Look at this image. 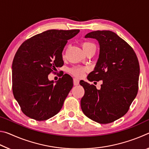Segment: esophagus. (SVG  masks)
I'll list each match as a JSON object with an SVG mask.
<instances>
[{
  "label": "esophagus",
  "mask_w": 149,
  "mask_h": 149,
  "mask_svg": "<svg viewBox=\"0 0 149 149\" xmlns=\"http://www.w3.org/2000/svg\"><path fill=\"white\" fill-rule=\"evenodd\" d=\"M79 84V80L77 79V78H74V85H77Z\"/></svg>",
  "instance_id": "obj_1"
}]
</instances>
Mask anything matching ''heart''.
<instances>
[{
    "mask_svg": "<svg viewBox=\"0 0 149 149\" xmlns=\"http://www.w3.org/2000/svg\"><path fill=\"white\" fill-rule=\"evenodd\" d=\"M82 47L84 49V51L86 52L87 50L91 49V47H95V45L93 42L90 41H84L82 43ZM63 56H64V51L63 52ZM88 70V68L85 66H80V65H77V66H73L71 68L68 70V72L70 74L74 75L75 77H81L84 75L85 72H86Z\"/></svg>",
    "mask_w": 149,
    "mask_h": 149,
    "instance_id": "obj_1",
    "label": "heart"
}]
</instances>
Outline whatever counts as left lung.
I'll list each match as a JSON object with an SVG mask.
<instances>
[{
    "label": "left lung",
    "instance_id": "obj_1",
    "mask_svg": "<svg viewBox=\"0 0 149 149\" xmlns=\"http://www.w3.org/2000/svg\"><path fill=\"white\" fill-rule=\"evenodd\" d=\"M85 38L96 39L100 45L99 58L89 81L102 80L100 89L81 81L85 90L81 107L87 117L106 124L124 116L137 96L139 64L132 47L111 31H95Z\"/></svg>",
    "mask_w": 149,
    "mask_h": 149
}]
</instances>
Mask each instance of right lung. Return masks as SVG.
Wrapping results in <instances>:
<instances>
[{
    "label": "right lung",
    "mask_w": 149,
    "mask_h": 149,
    "mask_svg": "<svg viewBox=\"0 0 149 149\" xmlns=\"http://www.w3.org/2000/svg\"><path fill=\"white\" fill-rule=\"evenodd\" d=\"M79 29H50L25 41L12 62V92L24 114L37 121L54 116L61 110L73 87L64 74L56 84L48 75L64 64L62 51Z\"/></svg>",
    "instance_id": "1"
}]
</instances>
